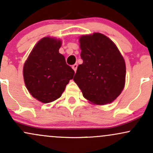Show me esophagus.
Returning a JSON list of instances; mask_svg holds the SVG:
<instances>
[{
    "label": "esophagus",
    "instance_id": "1",
    "mask_svg": "<svg viewBox=\"0 0 153 153\" xmlns=\"http://www.w3.org/2000/svg\"><path fill=\"white\" fill-rule=\"evenodd\" d=\"M72 68H73V69L74 70L75 72H76L77 68H78V65H77V64H74L73 66H72Z\"/></svg>",
    "mask_w": 153,
    "mask_h": 153
}]
</instances>
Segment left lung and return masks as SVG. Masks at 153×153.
Wrapping results in <instances>:
<instances>
[{"instance_id":"left-lung-1","label":"left lung","mask_w":153,"mask_h":153,"mask_svg":"<svg viewBox=\"0 0 153 153\" xmlns=\"http://www.w3.org/2000/svg\"><path fill=\"white\" fill-rule=\"evenodd\" d=\"M80 57L74 81L82 96L97 105L111 103L125 84L126 65L115 44L101 33L80 36Z\"/></svg>"}]
</instances>
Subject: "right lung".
<instances>
[{
  "instance_id": "right-lung-1",
  "label": "right lung",
  "mask_w": 153,
  "mask_h": 153,
  "mask_svg": "<svg viewBox=\"0 0 153 153\" xmlns=\"http://www.w3.org/2000/svg\"><path fill=\"white\" fill-rule=\"evenodd\" d=\"M62 42L45 37L36 43L23 69L26 88L33 97L42 103L59 99L75 72L59 52Z\"/></svg>"
}]
</instances>
